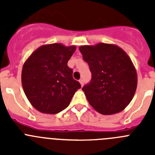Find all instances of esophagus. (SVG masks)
<instances>
[{"label":"esophagus","mask_w":155,"mask_h":155,"mask_svg":"<svg viewBox=\"0 0 155 155\" xmlns=\"http://www.w3.org/2000/svg\"><path fill=\"white\" fill-rule=\"evenodd\" d=\"M79 82H80L81 85V86L84 85V80H83V79H81V80H79Z\"/></svg>","instance_id":"obj_1"}]
</instances>
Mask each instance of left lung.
I'll return each instance as SVG.
<instances>
[{
    "mask_svg": "<svg viewBox=\"0 0 155 155\" xmlns=\"http://www.w3.org/2000/svg\"><path fill=\"white\" fill-rule=\"evenodd\" d=\"M79 50L92 75L91 82L82 87L90 105L103 115L124 110L137 86V71L131 59L118 46L103 42L81 46Z\"/></svg>",
    "mask_w": 155,
    "mask_h": 155,
    "instance_id": "obj_1",
    "label": "left lung"
}]
</instances>
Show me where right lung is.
Listing matches in <instances>:
<instances>
[{
    "mask_svg": "<svg viewBox=\"0 0 155 155\" xmlns=\"http://www.w3.org/2000/svg\"><path fill=\"white\" fill-rule=\"evenodd\" d=\"M76 46L46 44L31 53L23 65L21 84L31 105L42 113L56 114L68 107L78 81L68 62Z\"/></svg>",
    "mask_w": 155,
    "mask_h": 155,
    "instance_id": "right-lung-1",
    "label": "right lung"
}]
</instances>
